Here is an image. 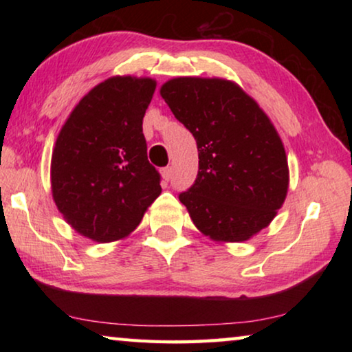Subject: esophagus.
<instances>
[{
  "instance_id": "34e87169",
  "label": "esophagus",
  "mask_w": 352,
  "mask_h": 352,
  "mask_svg": "<svg viewBox=\"0 0 352 352\" xmlns=\"http://www.w3.org/2000/svg\"><path fill=\"white\" fill-rule=\"evenodd\" d=\"M162 177H163V180H166V182L170 180V178H172V168H170V166L162 169Z\"/></svg>"
}]
</instances>
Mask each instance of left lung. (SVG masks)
I'll return each mask as SVG.
<instances>
[{
	"label": "left lung",
	"mask_w": 352,
	"mask_h": 352,
	"mask_svg": "<svg viewBox=\"0 0 352 352\" xmlns=\"http://www.w3.org/2000/svg\"><path fill=\"white\" fill-rule=\"evenodd\" d=\"M160 94L197 141L199 174L178 199L200 233L243 242L269 226L287 195L289 166L258 102L219 77H175Z\"/></svg>",
	"instance_id": "obj_1"
}]
</instances>
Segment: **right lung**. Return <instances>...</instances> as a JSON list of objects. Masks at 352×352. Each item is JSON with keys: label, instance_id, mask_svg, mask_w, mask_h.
<instances>
[{"label": "right lung", "instance_id": "add662e5", "mask_svg": "<svg viewBox=\"0 0 352 352\" xmlns=\"http://www.w3.org/2000/svg\"><path fill=\"white\" fill-rule=\"evenodd\" d=\"M155 88L151 77H110L79 100L58 132L52 199L71 228L94 242L126 239L162 194L142 135Z\"/></svg>", "mask_w": 352, "mask_h": 352}]
</instances>
